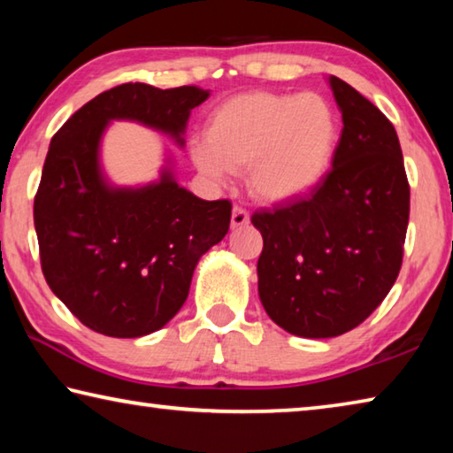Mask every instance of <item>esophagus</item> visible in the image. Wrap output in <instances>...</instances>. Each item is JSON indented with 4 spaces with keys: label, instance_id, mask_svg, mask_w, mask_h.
Instances as JSON below:
<instances>
[{
    "label": "esophagus",
    "instance_id": "esophagus-1",
    "mask_svg": "<svg viewBox=\"0 0 453 453\" xmlns=\"http://www.w3.org/2000/svg\"><path fill=\"white\" fill-rule=\"evenodd\" d=\"M250 224V213L245 211L243 208H240V205H235L234 211H232V227L237 229V227H243Z\"/></svg>",
    "mask_w": 453,
    "mask_h": 453
}]
</instances>
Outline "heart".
<instances>
[{
    "label": "heart",
    "mask_w": 453,
    "mask_h": 453,
    "mask_svg": "<svg viewBox=\"0 0 453 453\" xmlns=\"http://www.w3.org/2000/svg\"><path fill=\"white\" fill-rule=\"evenodd\" d=\"M335 140L334 110L321 96L251 91L211 113L208 140L191 143V159L213 180L250 170L251 194L281 203L318 186Z\"/></svg>",
    "instance_id": "heart-1"
}]
</instances>
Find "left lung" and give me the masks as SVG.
Listing matches in <instances>:
<instances>
[{
  "label": "left lung",
  "instance_id": "1",
  "mask_svg": "<svg viewBox=\"0 0 453 453\" xmlns=\"http://www.w3.org/2000/svg\"><path fill=\"white\" fill-rule=\"evenodd\" d=\"M342 111L332 170L308 197L251 216L264 237L259 300L300 337L357 327L397 280L410 219V183L397 134L370 99L329 75Z\"/></svg>",
  "mask_w": 453,
  "mask_h": 453
}]
</instances>
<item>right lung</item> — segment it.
<instances>
[{
	"label": "right lung",
	"mask_w": 453,
	"mask_h": 453,
	"mask_svg": "<svg viewBox=\"0 0 453 453\" xmlns=\"http://www.w3.org/2000/svg\"><path fill=\"white\" fill-rule=\"evenodd\" d=\"M197 86L121 83L91 99L51 137L34 199L45 281L83 326L110 337L164 327L188 300L191 275L229 229L232 202H205L173 180L113 188L99 167L111 119H132L183 145Z\"/></svg>",
	"instance_id": "1"
}]
</instances>
